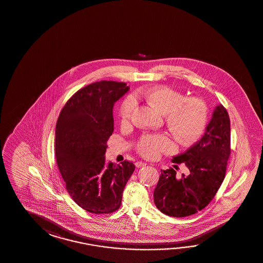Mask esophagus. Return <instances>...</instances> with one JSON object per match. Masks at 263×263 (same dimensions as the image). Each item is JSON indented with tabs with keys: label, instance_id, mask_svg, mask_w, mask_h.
<instances>
[{
	"label": "esophagus",
	"instance_id": "34e87169",
	"mask_svg": "<svg viewBox=\"0 0 263 263\" xmlns=\"http://www.w3.org/2000/svg\"><path fill=\"white\" fill-rule=\"evenodd\" d=\"M135 165H136L137 167H142V166H145L147 164H146V163H144V162H137Z\"/></svg>",
	"mask_w": 263,
	"mask_h": 263
}]
</instances>
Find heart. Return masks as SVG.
I'll return each mask as SVG.
<instances>
[{"label": "heart", "mask_w": 263, "mask_h": 263, "mask_svg": "<svg viewBox=\"0 0 263 263\" xmlns=\"http://www.w3.org/2000/svg\"><path fill=\"white\" fill-rule=\"evenodd\" d=\"M161 114H166L165 121L171 134L182 145H189L197 140L206 125L208 110L205 104L197 98H185L181 92L168 87H154L137 93ZM136 107L135 97L124 100L119 116L123 122L132 118ZM172 141L165 135H145L138 143V151L145 157H155L162 152L173 149Z\"/></svg>", "instance_id": "1"}]
</instances>
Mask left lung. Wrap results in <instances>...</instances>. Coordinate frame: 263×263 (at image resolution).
<instances>
[{
	"instance_id": "1",
	"label": "left lung",
	"mask_w": 263,
	"mask_h": 263,
	"mask_svg": "<svg viewBox=\"0 0 263 263\" xmlns=\"http://www.w3.org/2000/svg\"><path fill=\"white\" fill-rule=\"evenodd\" d=\"M230 135L228 112L222 105H217L202 138L172 159L174 166L185 165L187 174L178 177L172 167L161 171L153 199L162 213L176 218L187 217L212 201L226 177Z\"/></svg>"
}]
</instances>
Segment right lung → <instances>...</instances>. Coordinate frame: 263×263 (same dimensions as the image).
I'll use <instances>...</instances> for the list:
<instances>
[{
  "mask_svg": "<svg viewBox=\"0 0 263 263\" xmlns=\"http://www.w3.org/2000/svg\"><path fill=\"white\" fill-rule=\"evenodd\" d=\"M124 82L102 80L76 92L55 126V159L66 190L86 211L109 214L120 208L135 165L106 164L107 141L114 132L112 109L128 92Z\"/></svg>",
  "mask_w": 263,
  "mask_h": 263,
  "instance_id": "obj_1",
  "label": "right lung"
}]
</instances>
